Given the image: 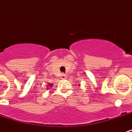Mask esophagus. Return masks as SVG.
Wrapping results in <instances>:
<instances>
[{"label":"esophagus","instance_id":"1","mask_svg":"<svg viewBox=\"0 0 132 132\" xmlns=\"http://www.w3.org/2000/svg\"><path fill=\"white\" fill-rule=\"evenodd\" d=\"M65 77H66V75H65L64 73L61 74V78H62V79H65Z\"/></svg>","mask_w":132,"mask_h":132}]
</instances>
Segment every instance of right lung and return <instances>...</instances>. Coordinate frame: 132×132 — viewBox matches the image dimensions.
<instances>
[{
    "label": "right lung",
    "instance_id": "1",
    "mask_svg": "<svg viewBox=\"0 0 132 132\" xmlns=\"http://www.w3.org/2000/svg\"><path fill=\"white\" fill-rule=\"evenodd\" d=\"M52 86V84H50V86Z\"/></svg>",
    "mask_w": 132,
    "mask_h": 132
}]
</instances>
